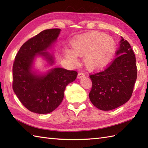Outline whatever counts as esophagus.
I'll use <instances>...</instances> for the list:
<instances>
[{
    "label": "esophagus",
    "mask_w": 148,
    "mask_h": 148,
    "mask_svg": "<svg viewBox=\"0 0 148 148\" xmlns=\"http://www.w3.org/2000/svg\"><path fill=\"white\" fill-rule=\"evenodd\" d=\"M84 76H85V74H84L83 72H79V73L77 74V78H78V79H80V78L83 77Z\"/></svg>",
    "instance_id": "34e87169"
}]
</instances>
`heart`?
<instances>
[{
	"instance_id": "heart-1",
	"label": "heart",
	"mask_w": 148,
	"mask_h": 148,
	"mask_svg": "<svg viewBox=\"0 0 148 148\" xmlns=\"http://www.w3.org/2000/svg\"><path fill=\"white\" fill-rule=\"evenodd\" d=\"M72 50L66 49L65 55L72 64L77 63V56H84V64L90 71L105 68L113 57L116 42L111 36L92 31L83 34L73 40Z\"/></svg>"
}]
</instances>
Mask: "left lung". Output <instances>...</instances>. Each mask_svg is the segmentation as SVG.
Returning a JSON list of instances; mask_svg holds the SVG:
<instances>
[{
    "label": "left lung",
    "mask_w": 148,
    "mask_h": 148,
    "mask_svg": "<svg viewBox=\"0 0 148 148\" xmlns=\"http://www.w3.org/2000/svg\"><path fill=\"white\" fill-rule=\"evenodd\" d=\"M116 55L104 70L90 75L92 82L90 100L102 111L116 109L128 101L137 79L136 56L123 37Z\"/></svg>",
    "instance_id": "8db88e82"
}]
</instances>
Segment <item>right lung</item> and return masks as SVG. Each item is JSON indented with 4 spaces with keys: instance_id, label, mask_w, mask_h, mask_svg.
<instances>
[{
    "instance_id": "add662e5",
    "label": "right lung",
    "mask_w": 148,
    "mask_h": 148,
    "mask_svg": "<svg viewBox=\"0 0 148 148\" xmlns=\"http://www.w3.org/2000/svg\"><path fill=\"white\" fill-rule=\"evenodd\" d=\"M60 29H47L28 40L15 56L12 66V89L21 103L29 111L48 114L62 103L67 84L76 79L77 72L62 68L51 69L45 76L31 71L34 58L45 56L52 64L53 57L45 52L57 39Z\"/></svg>"
}]
</instances>
